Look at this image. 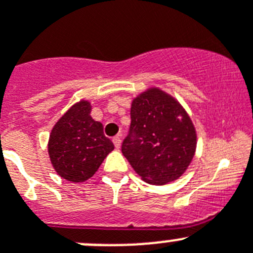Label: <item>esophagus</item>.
<instances>
[{"label": "esophagus", "mask_w": 253, "mask_h": 253, "mask_svg": "<svg viewBox=\"0 0 253 253\" xmlns=\"http://www.w3.org/2000/svg\"><path fill=\"white\" fill-rule=\"evenodd\" d=\"M113 145H115L116 148H120L121 147V136H116L113 137Z\"/></svg>", "instance_id": "1"}]
</instances>
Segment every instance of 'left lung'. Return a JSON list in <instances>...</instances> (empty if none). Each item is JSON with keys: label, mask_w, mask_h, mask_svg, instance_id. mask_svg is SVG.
I'll use <instances>...</instances> for the list:
<instances>
[{"label": "left lung", "mask_w": 253, "mask_h": 253, "mask_svg": "<svg viewBox=\"0 0 253 253\" xmlns=\"http://www.w3.org/2000/svg\"><path fill=\"white\" fill-rule=\"evenodd\" d=\"M197 134L190 116L171 94L151 87L131 105V126L122 153L145 182L165 185L190 166Z\"/></svg>", "instance_id": "8db88e82"}]
</instances>
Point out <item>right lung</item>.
<instances>
[{"mask_svg": "<svg viewBox=\"0 0 253 253\" xmlns=\"http://www.w3.org/2000/svg\"><path fill=\"white\" fill-rule=\"evenodd\" d=\"M112 141L101 122L91 117V103L81 100L56 122L48 140L51 164L65 180L84 182L93 176L108 153Z\"/></svg>", "mask_w": 253, "mask_h": 253, "instance_id": "add662e5", "label": "right lung"}]
</instances>
